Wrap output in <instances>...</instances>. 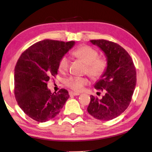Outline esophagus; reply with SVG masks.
I'll use <instances>...</instances> for the list:
<instances>
[{
    "label": "esophagus",
    "instance_id": "1",
    "mask_svg": "<svg viewBox=\"0 0 152 152\" xmlns=\"http://www.w3.org/2000/svg\"><path fill=\"white\" fill-rule=\"evenodd\" d=\"M70 96H78L80 94L79 93H75V92H70L69 93Z\"/></svg>",
    "mask_w": 152,
    "mask_h": 152
}]
</instances>
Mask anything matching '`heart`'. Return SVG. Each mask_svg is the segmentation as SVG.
I'll return each instance as SVG.
<instances>
[{
    "mask_svg": "<svg viewBox=\"0 0 152 152\" xmlns=\"http://www.w3.org/2000/svg\"><path fill=\"white\" fill-rule=\"evenodd\" d=\"M72 55L86 64V71L92 78L98 79L104 75L107 69V61L103 58H98V52L89 46L84 45L72 52ZM69 58L64 56L59 62V70L65 72L69 66ZM89 83L86 77L71 76L65 81L66 86L75 91H81Z\"/></svg>",
    "mask_w": 152,
    "mask_h": 152,
    "instance_id": "1",
    "label": "heart"
}]
</instances>
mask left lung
Here are the masks:
<instances>
[{
	"mask_svg": "<svg viewBox=\"0 0 152 152\" xmlns=\"http://www.w3.org/2000/svg\"><path fill=\"white\" fill-rule=\"evenodd\" d=\"M90 42L104 53L107 66L94 86L96 89L104 90L105 95L102 99L91 95L87 111L95 118L110 121L129 106L137 83L135 67L131 56L119 45L104 39Z\"/></svg>",
	"mask_w": 152,
	"mask_h": 152,
	"instance_id": "left-lung-1",
	"label": "left lung"
}]
</instances>
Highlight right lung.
<instances>
[{
	"label": "right lung",
	"instance_id": "add662e5",
	"mask_svg": "<svg viewBox=\"0 0 152 152\" xmlns=\"http://www.w3.org/2000/svg\"><path fill=\"white\" fill-rule=\"evenodd\" d=\"M75 45V41L43 40L31 45L17 61L15 96L24 113L35 121L45 122L54 118L69 98L64 89L52 93L47 82L57 75L60 59Z\"/></svg>",
	"mask_w": 152,
	"mask_h": 152
}]
</instances>
